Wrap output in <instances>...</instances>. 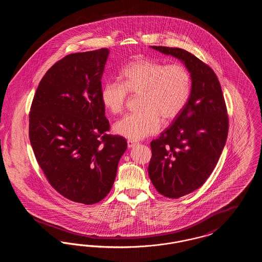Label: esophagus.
I'll return each instance as SVG.
<instances>
[{
  "label": "esophagus",
  "mask_w": 262,
  "mask_h": 262,
  "mask_svg": "<svg viewBox=\"0 0 262 262\" xmlns=\"http://www.w3.org/2000/svg\"><path fill=\"white\" fill-rule=\"evenodd\" d=\"M126 142H127V147H128V148H133L134 146H136L137 144V141L130 140V139H128Z\"/></svg>",
  "instance_id": "esophagus-1"
}]
</instances>
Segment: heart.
Segmentation results:
<instances>
[{
	"label": "heart",
	"mask_w": 262,
	"mask_h": 262,
	"mask_svg": "<svg viewBox=\"0 0 262 262\" xmlns=\"http://www.w3.org/2000/svg\"><path fill=\"white\" fill-rule=\"evenodd\" d=\"M123 82L108 81L101 90L102 105L113 115L125 110L128 93L137 95L140 111L125 116L114 132L132 140L158 133L165 122L174 120L187 106L191 93V75L180 62L147 58L128 62L122 71Z\"/></svg>",
	"instance_id": "1"
}]
</instances>
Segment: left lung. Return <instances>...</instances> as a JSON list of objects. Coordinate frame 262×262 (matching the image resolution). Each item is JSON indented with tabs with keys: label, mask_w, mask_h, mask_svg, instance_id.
Wrapping results in <instances>:
<instances>
[{
	"label": "left lung",
	"mask_w": 262,
	"mask_h": 262,
	"mask_svg": "<svg viewBox=\"0 0 262 262\" xmlns=\"http://www.w3.org/2000/svg\"><path fill=\"white\" fill-rule=\"evenodd\" d=\"M185 63L191 75L187 106L151 141L148 174L159 193L179 199L200 188L224 148L229 119L223 92L211 68L181 48L151 46Z\"/></svg>",
	"instance_id": "left-lung-1"
}]
</instances>
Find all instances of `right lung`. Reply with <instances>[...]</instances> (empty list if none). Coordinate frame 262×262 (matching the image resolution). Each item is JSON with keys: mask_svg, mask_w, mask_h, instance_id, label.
Instances as JSON below:
<instances>
[{"mask_svg": "<svg viewBox=\"0 0 262 262\" xmlns=\"http://www.w3.org/2000/svg\"><path fill=\"white\" fill-rule=\"evenodd\" d=\"M107 48L70 54L41 79L29 112V139L49 184L68 200L99 202L110 192L126 149L101 102Z\"/></svg>", "mask_w": 262, "mask_h": 262, "instance_id": "1", "label": "right lung"}]
</instances>
